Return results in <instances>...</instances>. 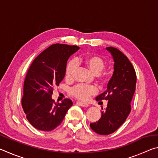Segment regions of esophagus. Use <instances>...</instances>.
Segmentation results:
<instances>
[{
    "label": "esophagus",
    "instance_id": "esophagus-1",
    "mask_svg": "<svg viewBox=\"0 0 158 158\" xmlns=\"http://www.w3.org/2000/svg\"><path fill=\"white\" fill-rule=\"evenodd\" d=\"M77 105H78L79 106H89L87 103L81 102H77Z\"/></svg>",
    "mask_w": 158,
    "mask_h": 158
}]
</instances>
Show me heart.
Instances as JSON below:
<instances>
[{
  "label": "heart",
  "instance_id": "b5f03b06",
  "mask_svg": "<svg viewBox=\"0 0 158 158\" xmlns=\"http://www.w3.org/2000/svg\"><path fill=\"white\" fill-rule=\"evenodd\" d=\"M80 60L90 69L93 73L96 74L97 80L101 84H107L109 81V75L107 74H101L105 69L106 63L102 58L96 55H88L80 58ZM77 68V62L75 59H70L66 65L65 78L71 80L73 78L74 72ZM97 92V89L94 85L77 84L69 89V93L74 98L80 100H86L90 96Z\"/></svg>",
  "mask_w": 158,
  "mask_h": 158
}]
</instances>
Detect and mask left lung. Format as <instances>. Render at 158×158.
<instances>
[{
  "mask_svg": "<svg viewBox=\"0 0 158 158\" xmlns=\"http://www.w3.org/2000/svg\"><path fill=\"white\" fill-rule=\"evenodd\" d=\"M106 49L114 58V71L107 89L95 99L97 101L108 100V104L99 121L90 124L91 129L101 135L114 132L127 119L137 82L135 68L126 56L116 48L109 47Z\"/></svg>",
  "mask_w": 158,
  "mask_h": 158,
  "instance_id": "left-lung-1",
  "label": "left lung"
}]
</instances>
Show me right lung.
Wrapping results in <instances>:
<instances>
[{"label":"right lung","instance_id":"right-lung-1","mask_svg":"<svg viewBox=\"0 0 158 158\" xmlns=\"http://www.w3.org/2000/svg\"><path fill=\"white\" fill-rule=\"evenodd\" d=\"M79 49L74 45L54 44L35 58L26 74L21 105L29 123L42 131H52L65 118L73 101L65 98L56 102L54 88L65 77L69 57Z\"/></svg>","mask_w":158,"mask_h":158}]
</instances>
